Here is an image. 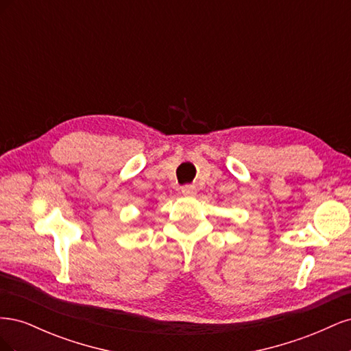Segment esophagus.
Instances as JSON below:
<instances>
[{
  "instance_id": "34e87169",
  "label": "esophagus",
  "mask_w": 351,
  "mask_h": 351,
  "mask_svg": "<svg viewBox=\"0 0 351 351\" xmlns=\"http://www.w3.org/2000/svg\"><path fill=\"white\" fill-rule=\"evenodd\" d=\"M182 193H183L184 196H195V195H196V187H195V186H190V184L183 186V187H182Z\"/></svg>"
}]
</instances>
